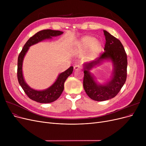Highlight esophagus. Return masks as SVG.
Wrapping results in <instances>:
<instances>
[{
    "label": "esophagus",
    "mask_w": 146,
    "mask_h": 146,
    "mask_svg": "<svg viewBox=\"0 0 146 146\" xmlns=\"http://www.w3.org/2000/svg\"><path fill=\"white\" fill-rule=\"evenodd\" d=\"M74 69L75 70H80L81 69V66H79V65H76L74 66Z\"/></svg>",
    "instance_id": "esophagus-1"
}]
</instances>
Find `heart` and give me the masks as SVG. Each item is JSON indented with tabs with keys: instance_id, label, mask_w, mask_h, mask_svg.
<instances>
[{
	"instance_id": "b5f03b06",
	"label": "heart",
	"mask_w": 146,
	"mask_h": 146,
	"mask_svg": "<svg viewBox=\"0 0 146 146\" xmlns=\"http://www.w3.org/2000/svg\"><path fill=\"white\" fill-rule=\"evenodd\" d=\"M103 49V44L99 39H96L94 36L86 35L79 40L76 46L78 52H86V58L92 60L98 56Z\"/></svg>"
}]
</instances>
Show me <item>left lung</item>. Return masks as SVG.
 I'll return each instance as SVG.
<instances>
[{
	"instance_id": "left-lung-1",
	"label": "left lung",
	"mask_w": 146,
	"mask_h": 146,
	"mask_svg": "<svg viewBox=\"0 0 146 146\" xmlns=\"http://www.w3.org/2000/svg\"><path fill=\"white\" fill-rule=\"evenodd\" d=\"M105 36V52L90 63L83 64V88L90 98L96 101H104L114 98L120 91L127 78V57L121 41L107 31L104 30ZM104 60H111L114 69L113 77L104 85L96 83L89 70L99 65Z\"/></svg>"
}]
</instances>
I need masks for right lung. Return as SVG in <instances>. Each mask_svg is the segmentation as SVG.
<instances>
[{
  "label": "right lung",
  "mask_w": 146,
  "mask_h": 146,
  "mask_svg": "<svg viewBox=\"0 0 146 146\" xmlns=\"http://www.w3.org/2000/svg\"><path fill=\"white\" fill-rule=\"evenodd\" d=\"M63 33V32L61 31L50 29L39 31L29 38L19 55L18 59H17V72L19 83L29 98L37 102L42 104L51 103L59 98L63 91L64 83L66 80L72 73L73 66H70L64 72L59 74L55 83L49 88L44 90L38 91L31 88L24 80L23 74V62L24 58L31 46L37 44L44 39H51L53 36H59Z\"/></svg>",
  "instance_id": "obj_1"
}]
</instances>
